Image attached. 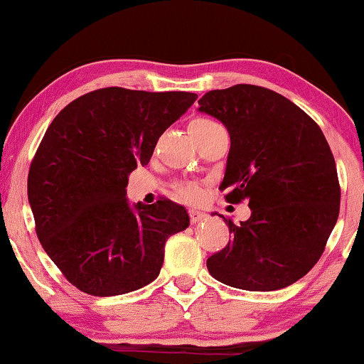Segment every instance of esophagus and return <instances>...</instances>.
Here are the masks:
<instances>
[{"label":"esophagus","instance_id":"34e87169","mask_svg":"<svg viewBox=\"0 0 364 364\" xmlns=\"http://www.w3.org/2000/svg\"><path fill=\"white\" fill-rule=\"evenodd\" d=\"M188 214H190V220H191V224H198V223H202L203 219H205V214H203V212H200V210H195V208H191L190 212H188Z\"/></svg>","mask_w":364,"mask_h":364}]
</instances>
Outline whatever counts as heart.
Listing matches in <instances>:
<instances>
[{
	"mask_svg": "<svg viewBox=\"0 0 364 364\" xmlns=\"http://www.w3.org/2000/svg\"><path fill=\"white\" fill-rule=\"evenodd\" d=\"M210 127H215L214 121H210V119H195L193 123H191L190 129L193 132V129H205V128H210ZM179 193L185 196L186 200H196V198H198V190H196V188L191 186V185L179 188Z\"/></svg>",
	"mask_w": 364,
	"mask_h": 364,
	"instance_id": "obj_1",
	"label": "heart"
}]
</instances>
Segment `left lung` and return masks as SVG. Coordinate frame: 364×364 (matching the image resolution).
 I'll use <instances>...</instances> for the list:
<instances>
[{
    "label": "left lung",
    "instance_id": "8db88e82",
    "mask_svg": "<svg viewBox=\"0 0 364 364\" xmlns=\"http://www.w3.org/2000/svg\"><path fill=\"white\" fill-rule=\"evenodd\" d=\"M198 111L231 136L220 190L252 215L229 225L228 246L207 260L214 279L245 291H277L313 269L339 217L336 161L318 124L277 92L240 83L210 90Z\"/></svg>",
    "mask_w": 364,
    "mask_h": 364
}]
</instances>
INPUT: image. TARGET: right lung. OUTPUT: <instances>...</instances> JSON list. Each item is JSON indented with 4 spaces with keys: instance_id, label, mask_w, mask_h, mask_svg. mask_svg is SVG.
Wrapping results in <instances>:
<instances>
[{
    "instance_id": "right-lung-1",
    "label": "right lung",
    "mask_w": 364,
    "mask_h": 364,
    "mask_svg": "<svg viewBox=\"0 0 364 364\" xmlns=\"http://www.w3.org/2000/svg\"><path fill=\"white\" fill-rule=\"evenodd\" d=\"M196 97L107 87L75 99L49 124L28 171V203L44 252L80 291L118 296L147 286L166 240L190 225L185 207L129 203L127 186Z\"/></svg>"
}]
</instances>
